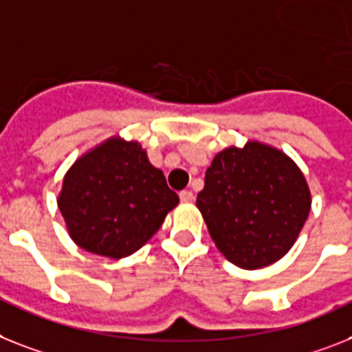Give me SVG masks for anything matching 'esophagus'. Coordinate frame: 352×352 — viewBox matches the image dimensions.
Wrapping results in <instances>:
<instances>
[{
	"mask_svg": "<svg viewBox=\"0 0 352 352\" xmlns=\"http://www.w3.org/2000/svg\"><path fill=\"white\" fill-rule=\"evenodd\" d=\"M179 199H182V203H190L194 199V194L190 190H183V192H179Z\"/></svg>",
	"mask_w": 352,
	"mask_h": 352,
	"instance_id": "34e87169",
	"label": "esophagus"
}]
</instances>
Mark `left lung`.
I'll return each mask as SVG.
<instances>
[{
    "instance_id": "8db88e82",
    "label": "left lung",
    "mask_w": 352,
    "mask_h": 352,
    "mask_svg": "<svg viewBox=\"0 0 352 352\" xmlns=\"http://www.w3.org/2000/svg\"><path fill=\"white\" fill-rule=\"evenodd\" d=\"M196 207L226 259L243 270H259L295 245L311 210V192L286 153L248 140L214 156Z\"/></svg>"
}]
</instances>
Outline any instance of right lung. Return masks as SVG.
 <instances>
[{
	"mask_svg": "<svg viewBox=\"0 0 352 352\" xmlns=\"http://www.w3.org/2000/svg\"><path fill=\"white\" fill-rule=\"evenodd\" d=\"M179 197L140 142L109 136L66 170L57 205L66 230L89 254L124 259L158 232Z\"/></svg>",
	"mask_w": 352,
	"mask_h": 352,
	"instance_id": "right-lung-1",
	"label": "right lung"
}]
</instances>
